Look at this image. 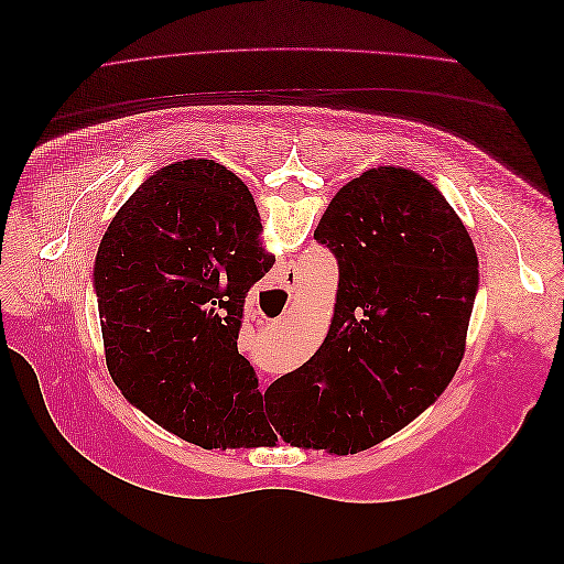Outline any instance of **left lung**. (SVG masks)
I'll return each mask as SVG.
<instances>
[{"label": "left lung", "instance_id": "obj_1", "mask_svg": "<svg viewBox=\"0 0 564 564\" xmlns=\"http://www.w3.org/2000/svg\"><path fill=\"white\" fill-rule=\"evenodd\" d=\"M315 240L338 261L327 338L265 390L263 435L355 454L431 406L466 352L477 253L437 187L402 166L369 169L324 212Z\"/></svg>", "mask_w": 564, "mask_h": 564}]
</instances>
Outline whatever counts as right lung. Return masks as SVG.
<instances>
[{
  "label": "right lung",
  "instance_id": "right-lung-1",
  "mask_svg": "<svg viewBox=\"0 0 564 564\" xmlns=\"http://www.w3.org/2000/svg\"><path fill=\"white\" fill-rule=\"evenodd\" d=\"M247 185L224 164L152 174L100 240L94 286L106 365L124 398L204 449L242 447L263 392L237 350L245 299L275 263Z\"/></svg>",
  "mask_w": 564,
  "mask_h": 564
}]
</instances>
